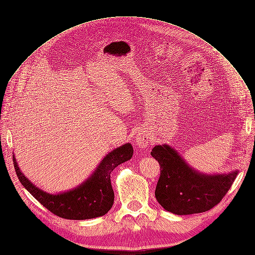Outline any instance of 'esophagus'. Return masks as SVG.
Returning <instances> with one entry per match:
<instances>
[{
    "instance_id": "34e87169",
    "label": "esophagus",
    "mask_w": 255,
    "mask_h": 255,
    "mask_svg": "<svg viewBox=\"0 0 255 255\" xmlns=\"http://www.w3.org/2000/svg\"><path fill=\"white\" fill-rule=\"evenodd\" d=\"M135 142L139 148H146L149 143V138L145 132H138L135 135Z\"/></svg>"
}]
</instances>
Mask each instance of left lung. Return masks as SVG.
Wrapping results in <instances>:
<instances>
[{"label": "left lung", "mask_w": 255, "mask_h": 255, "mask_svg": "<svg viewBox=\"0 0 255 255\" xmlns=\"http://www.w3.org/2000/svg\"><path fill=\"white\" fill-rule=\"evenodd\" d=\"M152 156L160 164V176L155 190L158 203L175 215L204 213L226 195L239 170L222 174L199 172L169 145H157Z\"/></svg>", "instance_id": "left-lung-1"}]
</instances>
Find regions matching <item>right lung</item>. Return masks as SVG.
Returning a JSON list of instances; mask_svg holds the SVG:
<instances>
[{
	"mask_svg": "<svg viewBox=\"0 0 255 255\" xmlns=\"http://www.w3.org/2000/svg\"><path fill=\"white\" fill-rule=\"evenodd\" d=\"M133 155L131 143H124L106 154L98 167L82 183L69 191L50 194L40 190L20 171L13 155L16 175L25 189L54 215L69 220H87L102 217L113 207L115 194L110 174L119 164Z\"/></svg>",
	"mask_w": 255,
	"mask_h": 255,
	"instance_id": "1",
	"label": "right lung"
}]
</instances>
